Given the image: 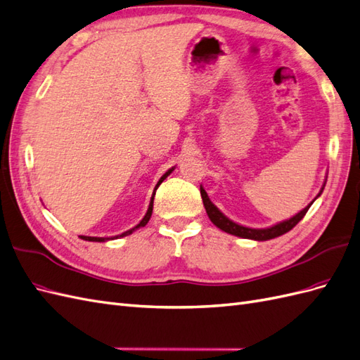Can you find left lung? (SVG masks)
<instances>
[{
	"label": "left lung",
	"instance_id": "obj_1",
	"mask_svg": "<svg viewBox=\"0 0 360 360\" xmlns=\"http://www.w3.org/2000/svg\"><path fill=\"white\" fill-rule=\"evenodd\" d=\"M326 186V184H324ZM324 189V188H323ZM321 189V192H323ZM200 192H201V198H202V204L204 207H206V212L207 215L210 218V221L215 224L218 229H221L222 231L226 233H230V235H235V236H239V238H245V239H255V240H268V239H274L277 236H281L285 235V233H288L289 230H292L298 222L303 219V217L306 215V212L309 210V207L312 206V202L321 195V192L318 193L316 198L309 204V206H306L303 210H300L295 217L289 218L286 221H281L278 222V224L273 226V227H268V229H250V227H244V226H239L236 224V222H233L231 219H229L224 213H222L215 204H213L209 197H207V192L202 189V186H200Z\"/></svg>",
	"mask_w": 360,
	"mask_h": 360
}]
</instances>
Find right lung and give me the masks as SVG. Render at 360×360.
<instances>
[{"label": "right lung", "instance_id": "add662e5", "mask_svg": "<svg viewBox=\"0 0 360 360\" xmlns=\"http://www.w3.org/2000/svg\"><path fill=\"white\" fill-rule=\"evenodd\" d=\"M174 171V168H171V169H168L167 172L163 174V176L160 177V180L158 181V184H156V188H154V192H153V197H151V201H150V206H148V210H147V213H145V217L142 218V221L139 222L138 226L136 227H133V229H130V230H127V231H124V233H121V235H118V236H113V238H95V236H80L83 240H89V242H105V240H110V239H118V238H124V236H129V235H131V233L134 231V230H138V229H141V227H145L147 226V222L150 221V218H151V213H153V202H154V195H156V191H158V188H159V184L167 179L169 174Z\"/></svg>", "mask_w": 360, "mask_h": 360}]
</instances>
